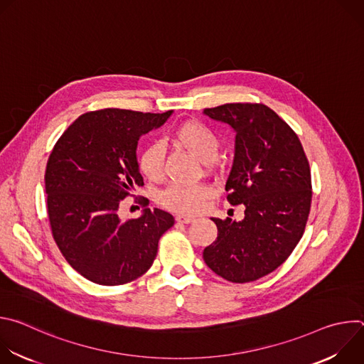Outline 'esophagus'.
<instances>
[{
    "instance_id": "34e87169",
    "label": "esophagus",
    "mask_w": 364,
    "mask_h": 364,
    "mask_svg": "<svg viewBox=\"0 0 364 364\" xmlns=\"http://www.w3.org/2000/svg\"><path fill=\"white\" fill-rule=\"evenodd\" d=\"M176 220L181 222V223H191V222L196 220V218L194 216H187V215H177Z\"/></svg>"
}]
</instances>
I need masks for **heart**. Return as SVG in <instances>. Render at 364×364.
<instances>
[{
	"mask_svg": "<svg viewBox=\"0 0 364 364\" xmlns=\"http://www.w3.org/2000/svg\"><path fill=\"white\" fill-rule=\"evenodd\" d=\"M173 141L191 152L203 164L215 161L222 146L216 132L198 121L181 124L174 131ZM164 155L163 144L154 142L148 145L138 160L142 176L151 181H160L164 174ZM212 194L213 188L207 184H171L159 196V201L174 212L196 213Z\"/></svg>",
	"mask_w": 364,
	"mask_h": 364,
	"instance_id": "1",
	"label": "heart"
}]
</instances>
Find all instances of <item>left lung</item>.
I'll return each mask as SVG.
<instances>
[{
	"label": "left lung",
	"mask_w": 364,
	"mask_h": 364,
	"mask_svg": "<svg viewBox=\"0 0 364 364\" xmlns=\"http://www.w3.org/2000/svg\"><path fill=\"white\" fill-rule=\"evenodd\" d=\"M204 115L235 132V159L226 181L228 201L245 205V218L212 220L218 239L203 259L230 282H250L281 267L308 220L311 171L296 134L262 103H226Z\"/></svg>",
	"instance_id": "left-lung-1"
}]
</instances>
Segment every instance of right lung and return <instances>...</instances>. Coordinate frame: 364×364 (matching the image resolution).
<instances>
[{"label":"right lung","instance_id":"obj_1","mask_svg":"<svg viewBox=\"0 0 364 364\" xmlns=\"http://www.w3.org/2000/svg\"><path fill=\"white\" fill-rule=\"evenodd\" d=\"M108 108L80 115L59 138L46 167L51 233L70 267L99 285H122L144 275L159 240L174 225L160 209L122 220L119 209L142 186L136 161L141 135L171 117Z\"/></svg>","mask_w":364,"mask_h":364}]
</instances>
